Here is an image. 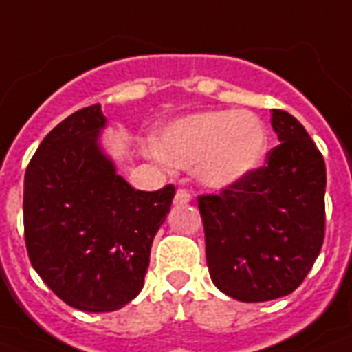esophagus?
Listing matches in <instances>:
<instances>
[{
	"instance_id": "obj_1",
	"label": "esophagus",
	"mask_w": 352,
	"mask_h": 352,
	"mask_svg": "<svg viewBox=\"0 0 352 352\" xmlns=\"http://www.w3.org/2000/svg\"><path fill=\"white\" fill-rule=\"evenodd\" d=\"M189 201H191V195H189V191H186V189H178L176 195H174V204H176V206H184V204H187Z\"/></svg>"
}]
</instances>
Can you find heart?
Returning a JSON list of instances; mask_svg holds the SVG:
<instances>
[{"label":"heart","mask_w":352,"mask_h":352,"mask_svg":"<svg viewBox=\"0 0 352 352\" xmlns=\"http://www.w3.org/2000/svg\"><path fill=\"white\" fill-rule=\"evenodd\" d=\"M266 142V127L257 114L214 110L173 122L153 148L168 165L195 168L202 186L221 191L261 165Z\"/></svg>","instance_id":"b5f03b06"}]
</instances>
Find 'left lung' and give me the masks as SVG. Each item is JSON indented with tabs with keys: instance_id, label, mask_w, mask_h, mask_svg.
Returning <instances> with one entry per match:
<instances>
[{
	"instance_id": "left-lung-1",
	"label": "left lung",
	"mask_w": 352,
	"mask_h": 352,
	"mask_svg": "<svg viewBox=\"0 0 352 352\" xmlns=\"http://www.w3.org/2000/svg\"><path fill=\"white\" fill-rule=\"evenodd\" d=\"M272 127L281 144L266 165L221 195L199 197L210 278L240 302L298 289L324 240V159L289 112L272 110Z\"/></svg>"
}]
</instances>
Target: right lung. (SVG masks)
Wrapping results in <instances>:
<instances>
[{"label":"right lung","instance_id":"1","mask_svg":"<svg viewBox=\"0 0 352 352\" xmlns=\"http://www.w3.org/2000/svg\"><path fill=\"white\" fill-rule=\"evenodd\" d=\"M101 104L56 125L28 165L24 234L32 266L80 311H116L144 287L151 242L174 187L137 191L101 144Z\"/></svg>","mask_w":352,"mask_h":352}]
</instances>
